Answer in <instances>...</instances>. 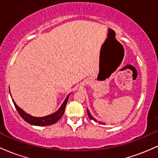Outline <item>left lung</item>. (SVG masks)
<instances>
[{
    "instance_id": "8db88e82",
    "label": "left lung",
    "mask_w": 158,
    "mask_h": 158,
    "mask_svg": "<svg viewBox=\"0 0 158 158\" xmlns=\"http://www.w3.org/2000/svg\"><path fill=\"white\" fill-rule=\"evenodd\" d=\"M87 113H88V117H89V118H90V119H94V121H96V122H97V120H96L95 119H94V118H93V117H92V116L90 115V114L89 110H87Z\"/></svg>"
}]
</instances>
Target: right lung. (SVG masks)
Returning a JSON list of instances; mask_svg holds the SVG:
<instances>
[{
	"instance_id": "add662e5",
	"label": "right lung",
	"mask_w": 158,
	"mask_h": 158,
	"mask_svg": "<svg viewBox=\"0 0 158 158\" xmlns=\"http://www.w3.org/2000/svg\"><path fill=\"white\" fill-rule=\"evenodd\" d=\"M70 94L67 97L65 100L63 102V104L61 105L59 110L55 112L54 114H50V115L46 116V117H32V116L30 115V114L25 113L23 110L20 108L17 105L15 104V102L13 101L14 105H15V107L17 110L18 113L19 114V115L21 116L22 118L26 121L27 123H30V124L33 125V126H50V125L54 124L57 122L58 120L61 119V117H62V115L64 113V109L65 107H66L67 102L68 101V98Z\"/></svg>"
}]
</instances>
